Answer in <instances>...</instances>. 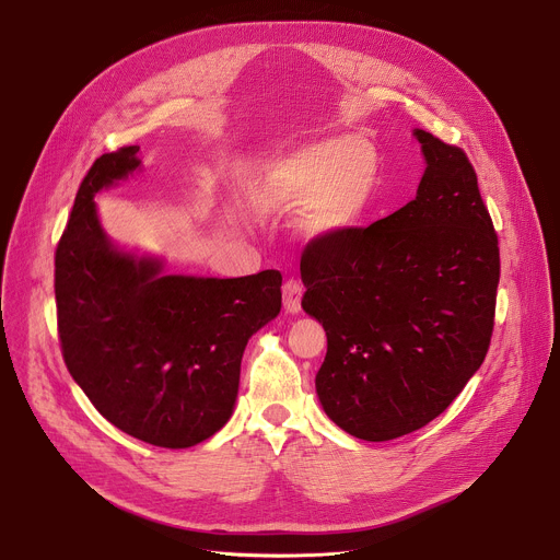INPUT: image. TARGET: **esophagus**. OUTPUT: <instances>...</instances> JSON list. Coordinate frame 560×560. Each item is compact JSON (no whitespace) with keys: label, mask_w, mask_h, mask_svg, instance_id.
Masks as SVG:
<instances>
[{"label":"esophagus","mask_w":560,"mask_h":560,"mask_svg":"<svg viewBox=\"0 0 560 560\" xmlns=\"http://www.w3.org/2000/svg\"><path fill=\"white\" fill-rule=\"evenodd\" d=\"M301 299H303V285L296 279H288L283 283V307L290 314H296L301 310Z\"/></svg>","instance_id":"34e87169"}]
</instances>
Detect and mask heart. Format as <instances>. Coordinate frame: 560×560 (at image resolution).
<instances>
[{"label": "heart", "mask_w": 560, "mask_h": 560, "mask_svg": "<svg viewBox=\"0 0 560 560\" xmlns=\"http://www.w3.org/2000/svg\"><path fill=\"white\" fill-rule=\"evenodd\" d=\"M378 179V154L365 139L318 141L272 162L255 182L259 210L305 208L312 234H337L365 212Z\"/></svg>", "instance_id": "b5f03b06"}]
</instances>
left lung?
I'll return each mask as SVG.
<instances>
[{
    "mask_svg": "<svg viewBox=\"0 0 560 560\" xmlns=\"http://www.w3.org/2000/svg\"><path fill=\"white\" fill-rule=\"evenodd\" d=\"M417 197L368 228L318 234L301 255L303 310L324 326L316 394L363 441L410 434L481 368L494 330L499 236L458 145L415 130Z\"/></svg>",
    "mask_w": 560,
    "mask_h": 560,
    "instance_id": "8db88e82",
    "label": "left lung"
}]
</instances>
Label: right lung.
<instances>
[{
    "instance_id": "right-lung-1",
    "label": "right lung",
    "mask_w": 560,
    "mask_h": 560,
    "mask_svg": "<svg viewBox=\"0 0 560 560\" xmlns=\"http://www.w3.org/2000/svg\"><path fill=\"white\" fill-rule=\"evenodd\" d=\"M137 152L102 154L77 190L55 250L57 332L70 376L106 421L179 450L228 423L248 339L281 310V272L182 277L119 253L93 197L139 168Z\"/></svg>"
}]
</instances>
